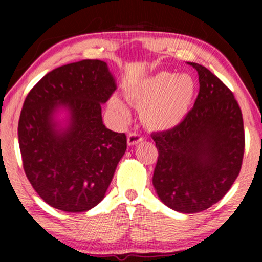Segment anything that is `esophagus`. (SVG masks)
<instances>
[{
    "instance_id": "34e87169",
    "label": "esophagus",
    "mask_w": 262,
    "mask_h": 262,
    "mask_svg": "<svg viewBox=\"0 0 262 262\" xmlns=\"http://www.w3.org/2000/svg\"><path fill=\"white\" fill-rule=\"evenodd\" d=\"M127 141H128L129 146L137 145V144H139V143H141V141H143V137H141V135L138 134V133H129L128 138H127Z\"/></svg>"
}]
</instances>
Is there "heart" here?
Returning <instances> with one entry per match:
<instances>
[{
	"instance_id": "b5f03b06",
	"label": "heart",
	"mask_w": 262,
	"mask_h": 262,
	"mask_svg": "<svg viewBox=\"0 0 262 262\" xmlns=\"http://www.w3.org/2000/svg\"><path fill=\"white\" fill-rule=\"evenodd\" d=\"M196 85L188 75L162 71L127 90L128 100L140 108V118L151 130H170L187 116L193 102ZM110 108L123 118L128 117V108L113 96Z\"/></svg>"
}]
</instances>
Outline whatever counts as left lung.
Returning <instances> with one entry per match:
<instances>
[{
	"label": "left lung",
	"instance_id": "left-lung-1",
	"mask_svg": "<svg viewBox=\"0 0 262 262\" xmlns=\"http://www.w3.org/2000/svg\"><path fill=\"white\" fill-rule=\"evenodd\" d=\"M198 73L200 92L185 119L151 134L159 158L152 185L162 203L181 213L209 208L239 175L245 148L243 114L233 92L207 68Z\"/></svg>",
	"mask_w": 262,
	"mask_h": 262
}]
</instances>
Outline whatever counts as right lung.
Segmentation results:
<instances>
[{
    "mask_svg": "<svg viewBox=\"0 0 262 262\" xmlns=\"http://www.w3.org/2000/svg\"><path fill=\"white\" fill-rule=\"evenodd\" d=\"M117 85L101 60H81L48 73L31 90L18 122L23 169L49 206L79 213L103 200L127 150V137L106 128L102 103ZM59 107L68 125L55 121Z\"/></svg>",
    "mask_w": 262,
    "mask_h": 262,
    "instance_id": "obj_1",
    "label": "right lung"
}]
</instances>
